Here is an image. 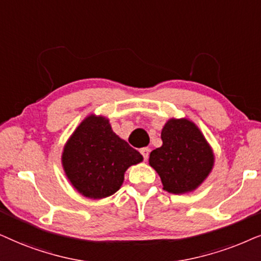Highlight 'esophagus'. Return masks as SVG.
Masks as SVG:
<instances>
[{
	"label": "esophagus",
	"instance_id": "obj_1",
	"mask_svg": "<svg viewBox=\"0 0 261 261\" xmlns=\"http://www.w3.org/2000/svg\"><path fill=\"white\" fill-rule=\"evenodd\" d=\"M140 152L142 154V156H143L144 160H148L149 152H150V149H149V148H142V149H140Z\"/></svg>",
	"mask_w": 261,
	"mask_h": 261
}]
</instances>
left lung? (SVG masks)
<instances>
[{
    "label": "left lung",
    "mask_w": 261,
    "mask_h": 261,
    "mask_svg": "<svg viewBox=\"0 0 261 261\" xmlns=\"http://www.w3.org/2000/svg\"><path fill=\"white\" fill-rule=\"evenodd\" d=\"M161 140L162 147L150 152L149 165L159 173L163 189L175 194L197 189L214 165L213 151L198 127L187 119H171Z\"/></svg>",
    "instance_id": "1"
}]
</instances>
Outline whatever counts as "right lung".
<instances>
[{
    "instance_id": "obj_1",
    "label": "right lung",
    "mask_w": 261,
    "mask_h": 261,
    "mask_svg": "<svg viewBox=\"0 0 261 261\" xmlns=\"http://www.w3.org/2000/svg\"><path fill=\"white\" fill-rule=\"evenodd\" d=\"M65 174L85 197H109L124 181V173L143 158L113 133L102 117L86 118L63 151Z\"/></svg>"
}]
</instances>
